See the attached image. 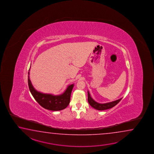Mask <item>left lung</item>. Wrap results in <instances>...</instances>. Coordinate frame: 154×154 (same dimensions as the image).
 I'll return each instance as SVG.
<instances>
[{
  "label": "left lung",
  "instance_id": "left-lung-1",
  "mask_svg": "<svg viewBox=\"0 0 154 154\" xmlns=\"http://www.w3.org/2000/svg\"><path fill=\"white\" fill-rule=\"evenodd\" d=\"M88 103L92 107L95 108L97 110H99V111L106 110V109H108L109 108L113 107L116 105L118 104L122 98H122H119L114 101L109 102L105 103H100L95 101V100L92 98L88 91Z\"/></svg>",
  "mask_w": 154,
  "mask_h": 154
}]
</instances>
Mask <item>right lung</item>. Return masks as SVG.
Here are the masks:
<instances>
[{"mask_svg": "<svg viewBox=\"0 0 154 154\" xmlns=\"http://www.w3.org/2000/svg\"><path fill=\"white\" fill-rule=\"evenodd\" d=\"M28 75V84L29 91L36 101L42 107L53 111H60L67 107L70 101L71 93L74 86V84L68 85L66 90L60 95H54L52 94L43 93L36 90L33 86L29 79V69Z\"/></svg>", "mask_w": 154, "mask_h": 154, "instance_id": "right-lung-1", "label": "right lung"}]
</instances>
